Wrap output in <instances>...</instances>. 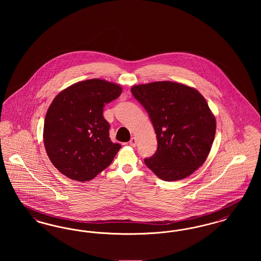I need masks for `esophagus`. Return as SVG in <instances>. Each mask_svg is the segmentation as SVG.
Returning <instances> with one entry per match:
<instances>
[{
  "mask_svg": "<svg viewBox=\"0 0 261 261\" xmlns=\"http://www.w3.org/2000/svg\"><path fill=\"white\" fill-rule=\"evenodd\" d=\"M129 145H130L131 147H136L137 139L135 137L131 138V140H130V142H129Z\"/></svg>",
  "mask_w": 261,
  "mask_h": 261,
  "instance_id": "1",
  "label": "esophagus"
}]
</instances>
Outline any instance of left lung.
<instances>
[{"label": "left lung", "instance_id": "left-lung-1", "mask_svg": "<svg viewBox=\"0 0 261 261\" xmlns=\"http://www.w3.org/2000/svg\"><path fill=\"white\" fill-rule=\"evenodd\" d=\"M134 98L149 113L158 149L145 163L159 178L177 181L194 173L206 161L216 121L198 90L171 81L131 88Z\"/></svg>", "mask_w": 261, "mask_h": 261}]
</instances>
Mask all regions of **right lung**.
Segmentation results:
<instances>
[{
  "mask_svg": "<svg viewBox=\"0 0 261 261\" xmlns=\"http://www.w3.org/2000/svg\"><path fill=\"white\" fill-rule=\"evenodd\" d=\"M121 92L117 84L89 79L64 89L51 101L44 122V146L61 173L84 182L112 163L121 146L111 141L102 111Z\"/></svg>",
  "mask_w": 261,
  "mask_h": 261,
  "instance_id": "1",
  "label": "right lung"
}]
</instances>
